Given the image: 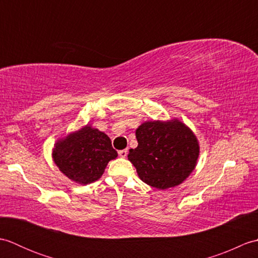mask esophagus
Listing matches in <instances>:
<instances>
[{"instance_id":"1","label":"esophagus","mask_w":258,"mask_h":258,"mask_svg":"<svg viewBox=\"0 0 258 258\" xmlns=\"http://www.w3.org/2000/svg\"><path fill=\"white\" fill-rule=\"evenodd\" d=\"M118 155L120 156V157H126L127 156V150H122V151H119L118 152Z\"/></svg>"}]
</instances>
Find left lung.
Wrapping results in <instances>:
<instances>
[{
    "label": "left lung",
    "instance_id": "8db88e82",
    "mask_svg": "<svg viewBox=\"0 0 258 258\" xmlns=\"http://www.w3.org/2000/svg\"><path fill=\"white\" fill-rule=\"evenodd\" d=\"M135 134L139 145L130 150L127 157L147 185L167 189L183 183L194 171L200 155L199 141L177 118L149 120L141 124Z\"/></svg>",
    "mask_w": 258,
    "mask_h": 258
}]
</instances>
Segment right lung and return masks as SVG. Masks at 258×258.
I'll return each mask as SVG.
<instances>
[{"mask_svg":"<svg viewBox=\"0 0 258 258\" xmlns=\"http://www.w3.org/2000/svg\"><path fill=\"white\" fill-rule=\"evenodd\" d=\"M53 161L64 175L86 185L102 176L107 163L117 157L108 136L90 125L58 140L53 149Z\"/></svg>","mask_w":258,"mask_h":258,"instance_id":"1","label":"right lung"}]
</instances>
